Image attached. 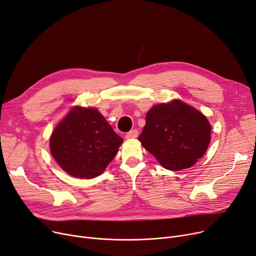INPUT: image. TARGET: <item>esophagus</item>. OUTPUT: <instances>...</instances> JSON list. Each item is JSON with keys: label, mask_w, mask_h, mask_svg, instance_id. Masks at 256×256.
<instances>
[{"label": "esophagus", "mask_w": 256, "mask_h": 256, "mask_svg": "<svg viewBox=\"0 0 256 256\" xmlns=\"http://www.w3.org/2000/svg\"><path fill=\"white\" fill-rule=\"evenodd\" d=\"M138 136V129H132L126 134V138L132 140V138H136Z\"/></svg>", "instance_id": "esophagus-1"}]
</instances>
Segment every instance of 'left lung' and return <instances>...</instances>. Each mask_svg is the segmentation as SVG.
I'll return each instance as SVG.
<instances>
[{
  "label": "left lung",
  "instance_id": "obj_1",
  "mask_svg": "<svg viewBox=\"0 0 256 256\" xmlns=\"http://www.w3.org/2000/svg\"><path fill=\"white\" fill-rule=\"evenodd\" d=\"M210 134L211 125L202 112L174 100L148 110L138 140L163 168L181 170L204 156Z\"/></svg>",
  "mask_w": 256,
  "mask_h": 256
}]
</instances>
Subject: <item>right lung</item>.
Returning a JSON list of instances; mask_svg holds the SVG:
<instances>
[{
  "label": "right lung",
  "mask_w": 256,
  "mask_h": 256,
  "mask_svg": "<svg viewBox=\"0 0 256 256\" xmlns=\"http://www.w3.org/2000/svg\"><path fill=\"white\" fill-rule=\"evenodd\" d=\"M122 142L97 110L75 108L54 130L50 146L66 172L92 178L114 158Z\"/></svg>",
  "instance_id": "add662e5"
}]
</instances>
